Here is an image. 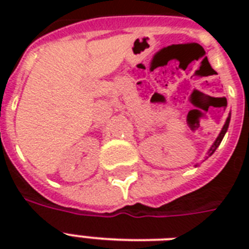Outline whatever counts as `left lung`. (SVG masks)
Segmentation results:
<instances>
[{"instance_id": "8db88e82", "label": "left lung", "mask_w": 249, "mask_h": 249, "mask_svg": "<svg viewBox=\"0 0 249 249\" xmlns=\"http://www.w3.org/2000/svg\"><path fill=\"white\" fill-rule=\"evenodd\" d=\"M230 117H231V113H229V116L228 119H226V123H225L224 125V128H222V130L220 132V134H218V137H217V140L214 141V143L212 144V147L209 148V151H208V156H211L213 154V152L216 151V148L220 146L221 143V141H222V138H224L225 136V133L228 132V128H229V124H230Z\"/></svg>"}]
</instances>
